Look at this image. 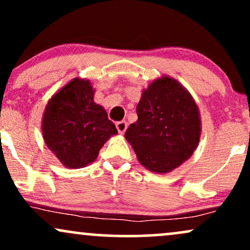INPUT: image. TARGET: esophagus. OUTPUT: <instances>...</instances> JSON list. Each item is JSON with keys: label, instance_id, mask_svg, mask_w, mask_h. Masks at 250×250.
Here are the masks:
<instances>
[{"label": "esophagus", "instance_id": "34e87169", "mask_svg": "<svg viewBox=\"0 0 250 250\" xmlns=\"http://www.w3.org/2000/svg\"><path fill=\"white\" fill-rule=\"evenodd\" d=\"M116 129L119 130L120 134H123L125 131V129H127V122L125 121H120L116 123Z\"/></svg>", "mask_w": 250, "mask_h": 250}]
</instances>
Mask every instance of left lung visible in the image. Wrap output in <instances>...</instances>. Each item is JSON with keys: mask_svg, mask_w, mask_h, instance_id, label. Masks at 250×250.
I'll return each mask as SVG.
<instances>
[{"mask_svg": "<svg viewBox=\"0 0 250 250\" xmlns=\"http://www.w3.org/2000/svg\"><path fill=\"white\" fill-rule=\"evenodd\" d=\"M137 121L125 131L137 160L156 174H167L187 161L197 148L201 116L191 94L168 75L143 89Z\"/></svg>", "mask_w": 250, "mask_h": 250, "instance_id": "obj_1", "label": "left lung"}]
</instances>
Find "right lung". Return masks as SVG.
Wrapping results in <instances>:
<instances>
[{"mask_svg": "<svg viewBox=\"0 0 250 250\" xmlns=\"http://www.w3.org/2000/svg\"><path fill=\"white\" fill-rule=\"evenodd\" d=\"M95 89L87 79L75 77L57 90L45 105L42 136L64 167H87L114 135L115 125L102 105L94 102Z\"/></svg>", "mask_w": 250, "mask_h": 250, "instance_id": "1", "label": "right lung"}]
</instances>
